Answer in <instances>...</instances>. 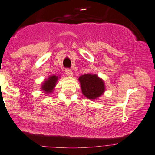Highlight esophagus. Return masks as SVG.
<instances>
[{"instance_id": "34e87169", "label": "esophagus", "mask_w": 155, "mask_h": 155, "mask_svg": "<svg viewBox=\"0 0 155 155\" xmlns=\"http://www.w3.org/2000/svg\"><path fill=\"white\" fill-rule=\"evenodd\" d=\"M65 74H66V75L68 76V77H72L73 75H74V74H73V72L71 71L68 70V69L65 70Z\"/></svg>"}]
</instances>
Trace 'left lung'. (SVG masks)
<instances>
[{"label":"left lung","instance_id":"1","mask_svg":"<svg viewBox=\"0 0 155 155\" xmlns=\"http://www.w3.org/2000/svg\"><path fill=\"white\" fill-rule=\"evenodd\" d=\"M78 80L83 95L90 100H96L106 91L104 81L97 74H84L80 76Z\"/></svg>","mask_w":155,"mask_h":155}]
</instances>
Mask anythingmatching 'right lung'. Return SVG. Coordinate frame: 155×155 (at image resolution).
I'll list each match as a JSON object with an SVG mask.
<instances>
[{
  "label": "right lung",
  "instance_id": "right-lung-1",
  "mask_svg": "<svg viewBox=\"0 0 155 155\" xmlns=\"http://www.w3.org/2000/svg\"><path fill=\"white\" fill-rule=\"evenodd\" d=\"M60 76L57 75H51L49 76L47 79H44L41 86V90L44 92V94L49 95L52 93L54 90L55 87H56L57 82L58 79H60Z\"/></svg>",
  "mask_w": 155,
  "mask_h": 155
}]
</instances>
